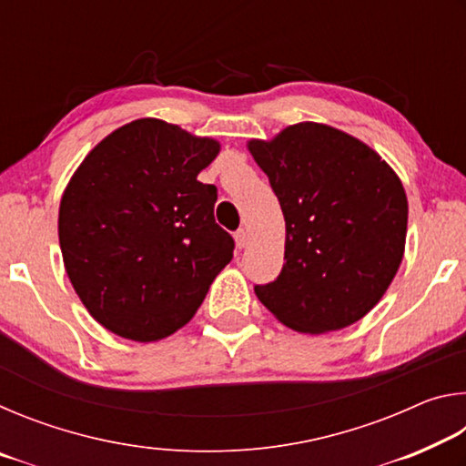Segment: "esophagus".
<instances>
[{
  "mask_svg": "<svg viewBox=\"0 0 466 466\" xmlns=\"http://www.w3.org/2000/svg\"><path fill=\"white\" fill-rule=\"evenodd\" d=\"M234 240H236V248H244L248 244V232L247 230H238L234 234Z\"/></svg>",
  "mask_w": 466,
  "mask_h": 466,
  "instance_id": "34e87169",
  "label": "esophagus"
}]
</instances>
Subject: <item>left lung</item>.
<instances>
[{
    "instance_id": "8db88e82",
    "label": "left lung",
    "mask_w": 466,
    "mask_h": 466,
    "mask_svg": "<svg viewBox=\"0 0 466 466\" xmlns=\"http://www.w3.org/2000/svg\"><path fill=\"white\" fill-rule=\"evenodd\" d=\"M247 147L286 219V263L257 298L306 335L364 319L405 255L409 205L397 172L364 141L312 121Z\"/></svg>"
}]
</instances>
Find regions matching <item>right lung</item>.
Here are the masks:
<instances>
[{
    "label": "right lung",
    "mask_w": 466,
    "mask_h": 466,
    "mask_svg": "<svg viewBox=\"0 0 466 466\" xmlns=\"http://www.w3.org/2000/svg\"><path fill=\"white\" fill-rule=\"evenodd\" d=\"M219 141L167 121H131L90 149L63 191L59 247L90 317L149 343L195 317L234 240L216 224L218 188L197 175Z\"/></svg>",
    "instance_id": "1"
}]
</instances>
